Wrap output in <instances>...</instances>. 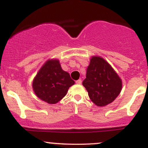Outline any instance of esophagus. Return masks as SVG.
Instances as JSON below:
<instances>
[{
    "label": "esophagus",
    "mask_w": 148,
    "mask_h": 148,
    "mask_svg": "<svg viewBox=\"0 0 148 148\" xmlns=\"http://www.w3.org/2000/svg\"><path fill=\"white\" fill-rule=\"evenodd\" d=\"M81 83H82V80L81 79H79L76 81V84H81Z\"/></svg>",
    "instance_id": "34e87169"
}]
</instances>
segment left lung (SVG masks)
<instances>
[{
  "label": "left lung",
  "instance_id": "1",
  "mask_svg": "<svg viewBox=\"0 0 148 148\" xmlns=\"http://www.w3.org/2000/svg\"><path fill=\"white\" fill-rule=\"evenodd\" d=\"M83 86L90 99L97 106L113 102L120 95L123 82L111 65L103 58L92 56Z\"/></svg>",
  "mask_w": 148,
  "mask_h": 148
}]
</instances>
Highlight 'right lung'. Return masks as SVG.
<instances>
[{
  "instance_id": "add662e5",
  "label": "right lung",
  "mask_w": 148,
  "mask_h": 148,
  "mask_svg": "<svg viewBox=\"0 0 148 148\" xmlns=\"http://www.w3.org/2000/svg\"><path fill=\"white\" fill-rule=\"evenodd\" d=\"M75 82L68 72L61 67L58 59L48 60L33 81V89L38 98L49 104H55L67 95Z\"/></svg>"
}]
</instances>
